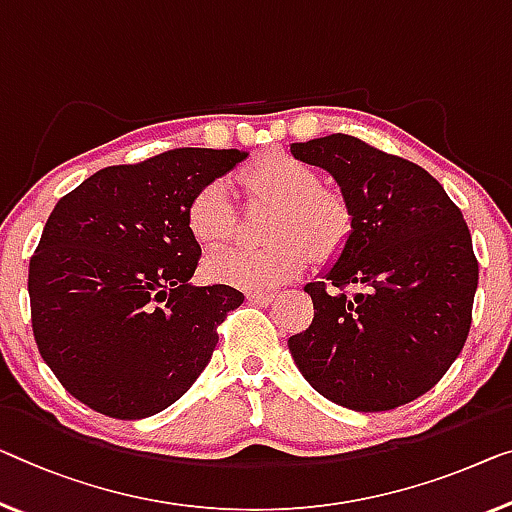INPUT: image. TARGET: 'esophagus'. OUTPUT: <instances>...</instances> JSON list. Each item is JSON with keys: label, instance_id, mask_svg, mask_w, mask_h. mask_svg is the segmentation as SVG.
Wrapping results in <instances>:
<instances>
[{"label": "esophagus", "instance_id": "34e87169", "mask_svg": "<svg viewBox=\"0 0 512 512\" xmlns=\"http://www.w3.org/2000/svg\"><path fill=\"white\" fill-rule=\"evenodd\" d=\"M248 301L266 308V305H271L273 301H276V294L273 292H248Z\"/></svg>", "mask_w": 512, "mask_h": 512}]
</instances>
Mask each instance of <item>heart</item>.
<instances>
[{"label":"heart","mask_w":512,"mask_h":512,"mask_svg":"<svg viewBox=\"0 0 512 512\" xmlns=\"http://www.w3.org/2000/svg\"><path fill=\"white\" fill-rule=\"evenodd\" d=\"M250 200L273 207L264 225L262 248H223L207 255L204 276L220 285L266 292L299 276L312 257L329 259L345 248L352 213L338 193L319 188L317 170L289 154L259 158L243 174ZM186 225L204 248H216L234 232V209L223 179L197 190L186 211Z\"/></svg>","instance_id":"heart-1"}]
</instances>
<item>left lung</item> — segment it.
<instances>
[{
	"label": "left lung",
	"mask_w": 512,
	"mask_h": 512,
	"mask_svg": "<svg viewBox=\"0 0 512 512\" xmlns=\"http://www.w3.org/2000/svg\"><path fill=\"white\" fill-rule=\"evenodd\" d=\"M294 158L338 181L352 213L345 248L303 289L312 324L287 340L319 395L354 411L421 398L451 368L471 326L478 262L469 227L423 167L352 135L294 142ZM347 284L366 294L347 297Z\"/></svg>",
	"instance_id": "obj_1"
}]
</instances>
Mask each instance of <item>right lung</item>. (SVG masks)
Masks as SVG:
<instances>
[{
  "label": "right lung",
  "instance_id": "add662e5",
  "mask_svg": "<svg viewBox=\"0 0 512 512\" xmlns=\"http://www.w3.org/2000/svg\"><path fill=\"white\" fill-rule=\"evenodd\" d=\"M246 156L186 147L112 165L52 209L29 259L32 329L75 400L137 421L177 402L207 368L218 324L243 294L190 282L202 248L186 211Z\"/></svg>",
  "mask_w": 512,
  "mask_h": 512
}]
</instances>
